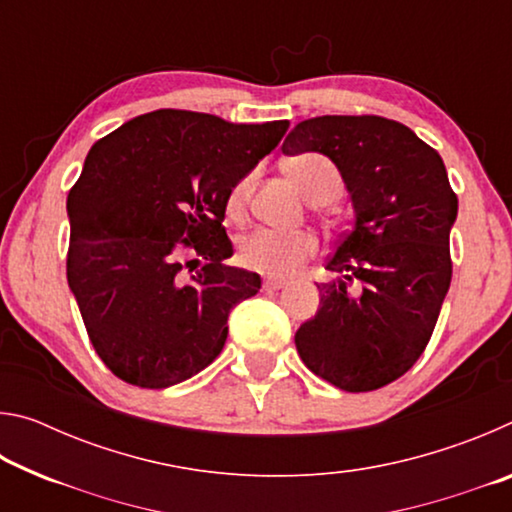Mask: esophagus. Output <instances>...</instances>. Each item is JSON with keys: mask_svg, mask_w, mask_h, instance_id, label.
I'll return each mask as SVG.
<instances>
[{"mask_svg": "<svg viewBox=\"0 0 512 512\" xmlns=\"http://www.w3.org/2000/svg\"><path fill=\"white\" fill-rule=\"evenodd\" d=\"M284 282L282 277H266L264 280V291H277V289H282L284 287Z\"/></svg>", "mask_w": 512, "mask_h": 512, "instance_id": "esophagus-1", "label": "esophagus"}]
</instances>
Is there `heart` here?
I'll use <instances>...</instances> for the list:
<instances>
[{"label": "heart", "mask_w": 512, "mask_h": 512, "mask_svg": "<svg viewBox=\"0 0 512 512\" xmlns=\"http://www.w3.org/2000/svg\"><path fill=\"white\" fill-rule=\"evenodd\" d=\"M287 171L293 183L300 187L311 203L334 201L341 192V173L325 155L305 153L287 162ZM253 173L237 180L228 194V214L239 219L246 212L250 192H253ZM318 244L309 232H275L255 230L239 246V262L246 268L271 277H287L316 255Z\"/></svg>", "instance_id": "b5f03b06"}]
</instances>
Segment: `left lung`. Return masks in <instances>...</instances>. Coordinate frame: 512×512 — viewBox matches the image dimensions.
<instances>
[{
  "instance_id": "1",
  "label": "left lung",
  "mask_w": 512,
  "mask_h": 512,
  "mask_svg": "<svg viewBox=\"0 0 512 512\" xmlns=\"http://www.w3.org/2000/svg\"><path fill=\"white\" fill-rule=\"evenodd\" d=\"M284 155L320 153L339 169L354 223L318 284L320 305L296 332L314 375L348 393L375 391L420 359L452 282L449 232L458 198L443 158L400 121L305 119Z\"/></svg>"
}]
</instances>
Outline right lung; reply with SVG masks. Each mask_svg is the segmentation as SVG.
<instances>
[{
	"instance_id": "right-lung-1",
	"label": "right lung",
	"mask_w": 512,
	"mask_h": 512,
	"mask_svg": "<svg viewBox=\"0 0 512 512\" xmlns=\"http://www.w3.org/2000/svg\"><path fill=\"white\" fill-rule=\"evenodd\" d=\"M287 128L167 108L92 146L67 196V282L119 379L167 388L219 357L230 309L262 289L257 273L223 264L225 203ZM201 261L187 278L184 266Z\"/></svg>"
}]
</instances>
